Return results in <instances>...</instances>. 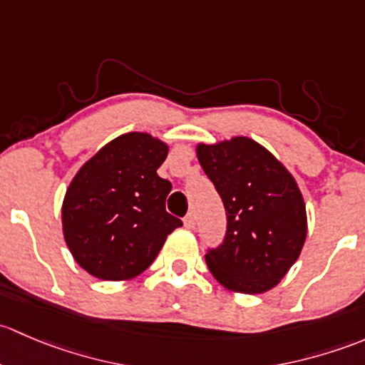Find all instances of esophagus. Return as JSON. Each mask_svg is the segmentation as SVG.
Masks as SVG:
<instances>
[{"instance_id":"34e87169","label":"esophagus","mask_w":365,"mask_h":365,"mask_svg":"<svg viewBox=\"0 0 365 365\" xmlns=\"http://www.w3.org/2000/svg\"><path fill=\"white\" fill-rule=\"evenodd\" d=\"M184 227L190 228V230L191 228H195V214L193 212H190L186 217H184Z\"/></svg>"}]
</instances>
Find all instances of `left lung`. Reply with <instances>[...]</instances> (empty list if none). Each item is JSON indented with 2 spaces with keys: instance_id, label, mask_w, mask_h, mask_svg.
<instances>
[{
  "instance_id": "left-lung-1",
  "label": "left lung",
  "mask_w": 365,
  "mask_h": 365,
  "mask_svg": "<svg viewBox=\"0 0 365 365\" xmlns=\"http://www.w3.org/2000/svg\"><path fill=\"white\" fill-rule=\"evenodd\" d=\"M197 155L227 210L223 242L205 251L209 270L240 294L270 290L295 264L306 240V205L295 179L247 137L200 144Z\"/></svg>"
}]
</instances>
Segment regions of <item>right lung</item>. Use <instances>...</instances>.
Listing matches in <instances>:
<instances>
[{
  "mask_svg": "<svg viewBox=\"0 0 365 365\" xmlns=\"http://www.w3.org/2000/svg\"><path fill=\"white\" fill-rule=\"evenodd\" d=\"M168 148L148 133H126L101 148L71 181L63 234L91 276L123 281L144 272L165 239L182 227L165 209L172 184L156 174Z\"/></svg>",
  "mask_w": 365,
  "mask_h": 365,
  "instance_id": "obj_1",
  "label": "right lung"
}]
</instances>
